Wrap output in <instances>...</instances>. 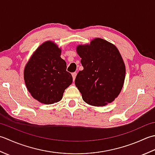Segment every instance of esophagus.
Returning a JSON list of instances; mask_svg holds the SVG:
<instances>
[{
    "label": "esophagus",
    "mask_w": 155,
    "mask_h": 155,
    "mask_svg": "<svg viewBox=\"0 0 155 155\" xmlns=\"http://www.w3.org/2000/svg\"><path fill=\"white\" fill-rule=\"evenodd\" d=\"M76 75H77V73H76V72H74V73H72V77H73V80H74V81L75 80V77H76Z\"/></svg>",
    "instance_id": "obj_1"
}]
</instances>
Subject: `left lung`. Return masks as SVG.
I'll list each match as a JSON object with an SVG mask.
<instances>
[{"mask_svg": "<svg viewBox=\"0 0 155 155\" xmlns=\"http://www.w3.org/2000/svg\"><path fill=\"white\" fill-rule=\"evenodd\" d=\"M76 51L81 58L84 69L78 72L75 84L85 102L94 106L111 103L120 93L126 68L118 49L114 45L96 38Z\"/></svg>", "mask_w": 155, "mask_h": 155, "instance_id": "left-lung-1", "label": "left lung"}]
</instances>
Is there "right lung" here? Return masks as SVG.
I'll return each mask as SVG.
<instances>
[{
    "label": "right lung",
    "mask_w": 155,
    "mask_h": 155,
    "mask_svg": "<svg viewBox=\"0 0 155 155\" xmlns=\"http://www.w3.org/2000/svg\"><path fill=\"white\" fill-rule=\"evenodd\" d=\"M61 53L54 42L47 41L38 47L25 65V85L33 98L41 103L58 102L73 81Z\"/></svg>",
    "instance_id": "add662e5"
}]
</instances>
